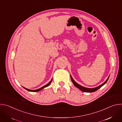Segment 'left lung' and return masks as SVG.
Listing matches in <instances>:
<instances>
[{
    "label": "left lung",
    "instance_id": "obj_1",
    "mask_svg": "<svg viewBox=\"0 0 122 122\" xmlns=\"http://www.w3.org/2000/svg\"><path fill=\"white\" fill-rule=\"evenodd\" d=\"M109 77L110 76H109V77L108 78V79H107V80L104 82L103 83H102L101 85L97 87L96 88H86V87H84L83 86H82L81 85L78 84L77 82H76L75 81L73 80V79L72 78V77H71V81H72V82H73V84L76 87H77L78 88H79L80 90H81V91L84 92H87V93H91V92H95L98 89H99L100 88H101V87L104 85V84H105L107 81H108L109 78Z\"/></svg>",
    "mask_w": 122,
    "mask_h": 122
}]
</instances>
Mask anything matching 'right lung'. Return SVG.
I'll return each instance as SVG.
<instances>
[{
  "mask_svg": "<svg viewBox=\"0 0 122 122\" xmlns=\"http://www.w3.org/2000/svg\"><path fill=\"white\" fill-rule=\"evenodd\" d=\"M52 79H51V81H50L48 83H47L46 85L43 86V87H41V88H39V89H37V90H30V89H27V88H25V87H24L25 89H26V90H27V91H30V92H38V91H39L42 90V89L44 88L45 87H46L48 86L51 84V81H52Z\"/></svg>",
  "mask_w": 122,
  "mask_h": 122,
  "instance_id": "right-lung-1",
  "label": "right lung"
}]
</instances>
